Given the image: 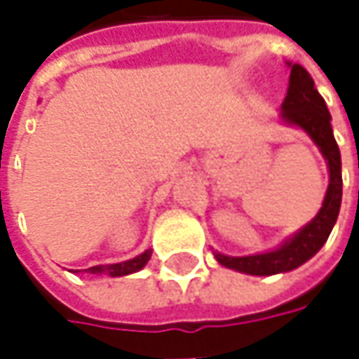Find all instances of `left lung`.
<instances>
[{"instance_id":"obj_1","label":"left lung","mask_w":359,"mask_h":359,"mask_svg":"<svg viewBox=\"0 0 359 359\" xmlns=\"http://www.w3.org/2000/svg\"><path fill=\"white\" fill-rule=\"evenodd\" d=\"M282 118L287 123L299 126L302 130L308 131L316 145L322 149L330 165V186L320 214L292 240L285 241L280 250L268 254L245 255V257L215 254V259L222 266L252 276H273L280 271L296 269L304 262H308L311 255L320 252V248L330 238V231L338 219L339 205H341V159H339L338 144L332 133V123H330L332 116L325 107L324 97L316 90L310 74L297 63L292 65L290 88L282 104Z\"/></svg>"}]
</instances>
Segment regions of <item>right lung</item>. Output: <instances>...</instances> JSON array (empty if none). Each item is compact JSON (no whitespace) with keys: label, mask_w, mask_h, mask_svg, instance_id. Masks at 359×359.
<instances>
[{"label":"right lung","mask_w":359,"mask_h":359,"mask_svg":"<svg viewBox=\"0 0 359 359\" xmlns=\"http://www.w3.org/2000/svg\"><path fill=\"white\" fill-rule=\"evenodd\" d=\"M151 257V250H145L144 254L128 259V262H121V264H111V266H93L88 271L90 273H109L111 278H118V276H128L133 271H140L147 264V259Z\"/></svg>","instance_id":"obj_1"}]
</instances>
